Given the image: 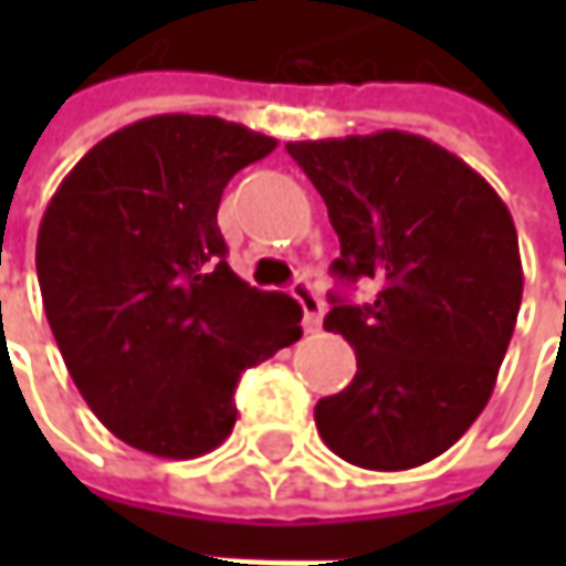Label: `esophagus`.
Segmentation results:
<instances>
[{"label": "esophagus", "mask_w": 566, "mask_h": 566, "mask_svg": "<svg viewBox=\"0 0 566 566\" xmlns=\"http://www.w3.org/2000/svg\"><path fill=\"white\" fill-rule=\"evenodd\" d=\"M293 298L302 305V324H305V331H317L321 327V317H324V302L315 293V286L308 280H295Z\"/></svg>", "instance_id": "34e87169"}]
</instances>
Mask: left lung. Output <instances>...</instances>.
Instances as JSON below:
<instances>
[{
  "mask_svg": "<svg viewBox=\"0 0 566 566\" xmlns=\"http://www.w3.org/2000/svg\"><path fill=\"white\" fill-rule=\"evenodd\" d=\"M321 191L343 283L324 327L356 349V378L315 406L317 434L346 463L422 467L485 409L523 298L520 242L497 191L441 144L409 132L290 142Z\"/></svg>",
  "mask_w": 566,
  "mask_h": 566,
  "instance_id": "obj_1",
  "label": "left lung"
}]
</instances>
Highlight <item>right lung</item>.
Here are the masks:
<instances>
[{
    "instance_id": "add662e5",
    "label": "right lung",
    "mask_w": 566,
    "mask_h": 566,
    "mask_svg": "<svg viewBox=\"0 0 566 566\" xmlns=\"http://www.w3.org/2000/svg\"><path fill=\"white\" fill-rule=\"evenodd\" d=\"M276 142L217 116H150L55 188L36 280L65 368L119 441L191 460L235 424L242 371L302 337V308L227 264L217 207Z\"/></svg>"
}]
</instances>
